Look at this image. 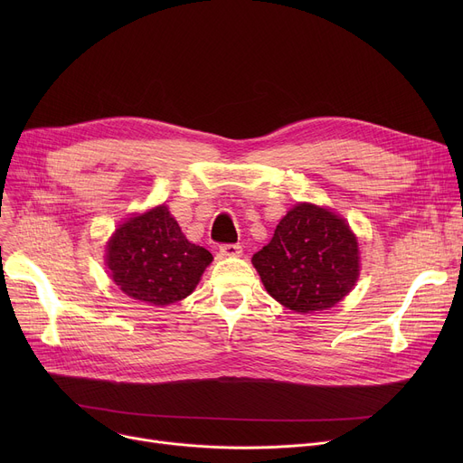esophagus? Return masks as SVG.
<instances>
[{
    "label": "esophagus",
    "instance_id": "obj_1",
    "mask_svg": "<svg viewBox=\"0 0 463 463\" xmlns=\"http://www.w3.org/2000/svg\"><path fill=\"white\" fill-rule=\"evenodd\" d=\"M241 253L240 244H222L219 246V255L222 257H238Z\"/></svg>",
    "mask_w": 463,
    "mask_h": 463
}]
</instances>
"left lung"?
Wrapping results in <instances>:
<instances>
[{
	"label": "left lung",
	"mask_w": 463,
	"mask_h": 463,
	"mask_svg": "<svg viewBox=\"0 0 463 463\" xmlns=\"http://www.w3.org/2000/svg\"><path fill=\"white\" fill-rule=\"evenodd\" d=\"M251 260L270 297L298 313L335 306L358 278V244L349 225L313 204L290 210Z\"/></svg>",
	"instance_id": "obj_1"
}]
</instances>
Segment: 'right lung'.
Listing matches in <instances>:
<instances>
[{
    "mask_svg": "<svg viewBox=\"0 0 463 463\" xmlns=\"http://www.w3.org/2000/svg\"><path fill=\"white\" fill-rule=\"evenodd\" d=\"M212 253L194 246L165 206L131 217L107 246V266L114 283L135 300L166 306L197 287Z\"/></svg>",
    "mask_w": 463,
    "mask_h": 463,
    "instance_id": "obj_1",
    "label": "right lung"
}]
</instances>
